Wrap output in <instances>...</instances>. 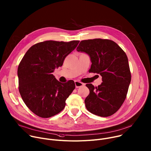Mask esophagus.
I'll return each instance as SVG.
<instances>
[{
    "instance_id": "esophagus-1",
    "label": "esophagus",
    "mask_w": 151,
    "mask_h": 151,
    "mask_svg": "<svg viewBox=\"0 0 151 151\" xmlns=\"http://www.w3.org/2000/svg\"><path fill=\"white\" fill-rule=\"evenodd\" d=\"M75 83L76 88H79L81 87H82V86H83L85 85L83 83H82V82L77 81H75Z\"/></svg>"
}]
</instances>
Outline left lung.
<instances>
[{
	"label": "left lung",
	"mask_w": 151,
	"mask_h": 151,
	"mask_svg": "<svg viewBox=\"0 0 151 151\" xmlns=\"http://www.w3.org/2000/svg\"><path fill=\"white\" fill-rule=\"evenodd\" d=\"M76 50L90 56V71L102 76L98 87L86 84L90 90L85 100L86 108L99 116L114 114L124 103L131 82L126 54L115 42L102 39L82 40Z\"/></svg>",
	"instance_id": "8db88e82"
}]
</instances>
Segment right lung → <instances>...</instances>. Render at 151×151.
Returning a JSON list of instances; mask_svg holds the SVG:
<instances>
[{
    "label": "right lung",
    "mask_w": 151,
    "mask_h": 151,
    "mask_svg": "<svg viewBox=\"0 0 151 151\" xmlns=\"http://www.w3.org/2000/svg\"><path fill=\"white\" fill-rule=\"evenodd\" d=\"M79 40L69 42L47 40L31 47L18 68L19 91L29 109L41 118L60 113L75 88L73 81L61 83L53 75Z\"/></svg>",
    "instance_id": "add662e5"
}]
</instances>
